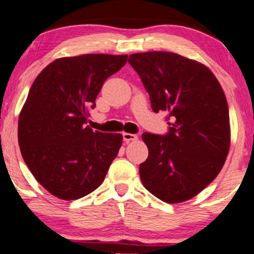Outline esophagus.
<instances>
[{"instance_id":"34e87169","label":"esophagus","mask_w":254,"mask_h":254,"mask_svg":"<svg viewBox=\"0 0 254 254\" xmlns=\"http://www.w3.org/2000/svg\"><path fill=\"white\" fill-rule=\"evenodd\" d=\"M138 137L137 134H133V133H127V132H124L123 133V140L125 143H129V141H132V140H137Z\"/></svg>"}]
</instances>
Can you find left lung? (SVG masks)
<instances>
[{
	"label": "left lung",
	"mask_w": 254,
	"mask_h": 254,
	"mask_svg": "<svg viewBox=\"0 0 254 254\" xmlns=\"http://www.w3.org/2000/svg\"><path fill=\"white\" fill-rule=\"evenodd\" d=\"M129 64L140 76L154 113L166 111L168 132H144L148 157L140 164L144 187L167 203L197 195L215 180L230 148L229 108L208 67L172 52L134 53Z\"/></svg>",
	"instance_id": "1"
}]
</instances>
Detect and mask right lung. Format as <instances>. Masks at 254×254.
<instances>
[{"label": "right lung", "mask_w": 254, "mask_h": 254, "mask_svg": "<svg viewBox=\"0 0 254 254\" xmlns=\"http://www.w3.org/2000/svg\"><path fill=\"white\" fill-rule=\"evenodd\" d=\"M127 56L83 54L54 60L33 81L18 120V144L36 180L62 200L102 184L123 137L93 131L87 121L104 81Z\"/></svg>", "instance_id": "obj_1"}]
</instances>
